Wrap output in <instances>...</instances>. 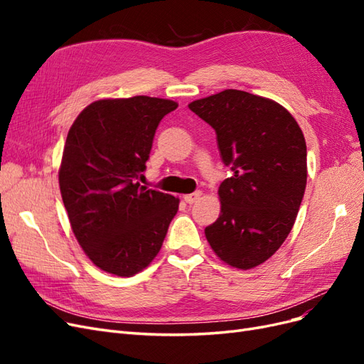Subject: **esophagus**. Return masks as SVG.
I'll use <instances>...</instances> for the list:
<instances>
[{
	"label": "esophagus",
	"instance_id": "34e87169",
	"mask_svg": "<svg viewBox=\"0 0 364 364\" xmlns=\"http://www.w3.org/2000/svg\"><path fill=\"white\" fill-rule=\"evenodd\" d=\"M202 197V193L200 191H197V193H193V194H186V196H183V200L188 203V205H193V203H196L197 200H199Z\"/></svg>",
	"mask_w": 364,
	"mask_h": 364
}]
</instances>
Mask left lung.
I'll return each mask as SVG.
<instances>
[{
  "label": "left lung",
  "mask_w": 364,
  "mask_h": 364,
  "mask_svg": "<svg viewBox=\"0 0 364 364\" xmlns=\"http://www.w3.org/2000/svg\"><path fill=\"white\" fill-rule=\"evenodd\" d=\"M215 130L232 176L218 188L220 215L205 229L215 255L249 270L289 237L306 185V146L293 115L266 97L225 90L188 105Z\"/></svg>",
  "instance_id": "obj_1"
}]
</instances>
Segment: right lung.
<instances>
[{
  "label": "right lung",
  "instance_id": "add662e5",
  "mask_svg": "<svg viewBox=\"0 0 364 364\" xmlns=\"http://www.w3.org/2000/svg\"><path fill=\"white\" fill-rule=\"evenodd\" d=\"M176 107L147 95L102 98L70 127L59 167L62 200L75 240L106 273L126 278L144 270L178 213V197L136 182L159 121Z\"/></svg>",
  "mask_w": 364,
  "mask_h": 364
}]
</instances>
